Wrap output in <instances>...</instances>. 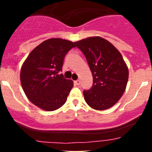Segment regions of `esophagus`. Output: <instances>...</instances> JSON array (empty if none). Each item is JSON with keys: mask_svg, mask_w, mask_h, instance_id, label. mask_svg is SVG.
Instances as JSON below:
<instances>
[{"mask_svg": "<svg viewBox=\"0 0 152 152\" xmlns=\"http://www.w3.org/2000/svg\"><path fill=\"white\" fill-rule=\"evenodd\" d=\"M74 83H75V85H76L79 86V85H80V84H81V82H80V80H76V81H75Z\"/></svg>", "mask_w": 152, "mask_h": 152, "instance_id": "1", "label": "esophagus"}]
</instances>
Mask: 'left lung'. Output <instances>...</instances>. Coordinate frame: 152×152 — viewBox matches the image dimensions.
I'll use <instances>...</instances> for the list:
<instances>
[{
	"label": "left lung",
	"instance_id": "1",
	"mask_svg": "<svg viewBox=\"0 0 152 152\" xmlns=\"http://www.w3.org/2000/svg\"><path fill=\"white\" fill-rule=\"evenodd\" d=\"M84 53L93 78V86L83 94L87 104L96 110L115 104L123 96L129 78L128 67L114 45L100 37L74 42Z\"/></svg>",
	"mask_w": 152,
	"mask_h": 152
}]
</instances>
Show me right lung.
<instances>
[{
	"mask_svg": "<svg viewBox=\"0 0 152 152\" xmlns=\"http://www.w3.org/2000/svg\"><path fill=\"white\" fill-rule=\"evenodd\" d=\"M74 47V42L52 38L29 53L21 67L20 82L28 100L37 107L53 111L66 102L73 82L59 72L65 55Z\"/></svg>",
	"mask_w": 152,
	"mask_h": 152,
	"instance_id": "obj_1",
	"label": "right lung"
}]
</instances>
